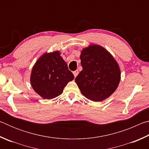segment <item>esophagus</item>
Listing matches in <instances>:
<instances>
[{"instance_id": "34e87169", "label": "esophagus", "mask_w": 149, "mask_h": 149, "mask_svg": "<svg viewBox=\"0 0 149 149\" xmlns=\"http://www.w3.org/2000/svg\"><path fill=\"white\" fill-rule=\"evenodd\" d=\"M73 74H74L75 77H76L77 75H78V74H79V72H78V70H75V71H74V72H73Z\"/></svg>"}]
</instances>
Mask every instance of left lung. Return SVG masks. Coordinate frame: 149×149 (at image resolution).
Segmentation results:
<instances>
[{
  "instance_id": "8db88e82",
  "label": "left lung",
  "mask_w": 149,
  "mask_h": 149,
  "mask_svg": "<svg viewBox=\"0 0 149 149\" xmlns=\"http://www.w3.org/2000/svg\"><path fill=\"white\" fill-rule=\"evenodd\" d=\"M80 59L83 70L75 81L82 94L95 102L110 97L120 81L119 66L112 55L93 45L83 50Z\"/></svg>"
}]
</instances>
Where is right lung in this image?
<instances>
[{"label": "right lung", "instance_id": "right-lung-1", "mask_svg": "<svg viewBox=\"0 0 149 149\" xmlns=\"http://www.w3.org/2000/svg\"><path fill=\"white\" fill-rule=\"evenodd\" d=\"M74 75L59 52L45 54L35 63L31 75V84L35 91L45 99L60 95L68 83Z\"/></svg>", "mask_w": 149, "mask_h": 149}]
</instances>
